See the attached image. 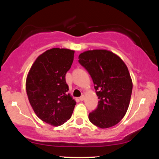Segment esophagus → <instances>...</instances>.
<instances>
[{
  "instance_id": "esophagus-1",
  "label": "esophagus",
  "mask_w": 159,
  "mask_h": 159,
  "mask_svg": "<svg viewBox=\"0 0 159 159\" xmlns=\"http://www.w3.org/2000/svg\"><path fill=\"white\" fill-rule=\"evenodd\" d=\"M84 98H85V96H84V95H82L80 96V98H79V99H80V101H83V100H84Z\"/></svg>"
}]
</instances>
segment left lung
Masks as SVG:
<instances>
[{"mask_svg": "<svg viewBox=\"0 0 159 159\" xmlns=\"http://www.w3.org/2000/svg\"><path fill=\"white\" fill-rule=\"evenodd\" d=\"M79 59L92 78L99 99L97 109L88 116L90 121L100 128L116 125L127 112L133 90L127 66L107 50L85 51Z\"/></svg>", "mask_w": 159, "mask_h": 159, "instance_id": "8db88e82", "label": "left lung"}]
</instances>
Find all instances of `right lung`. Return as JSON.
I'll use <instances>...</instances> for the list:
<instances>
[{"label": "right lung", "mask_w": 159, "mask_h": 159, "mask_svg": "<svg viewBox=\"0 0 159 159\" xmlns=\"http://www.w3.org/2000/svg\"><path fill=\"white\" fill-rule=\"evenodd\" d=\"M74 57V50H48L37 57L26 78V93L34 112L43 121L53 126L69 119L76 105L67 93L65 79Z\"/></svg>", "instance_id": "right-lung-1"}]
</instances>
